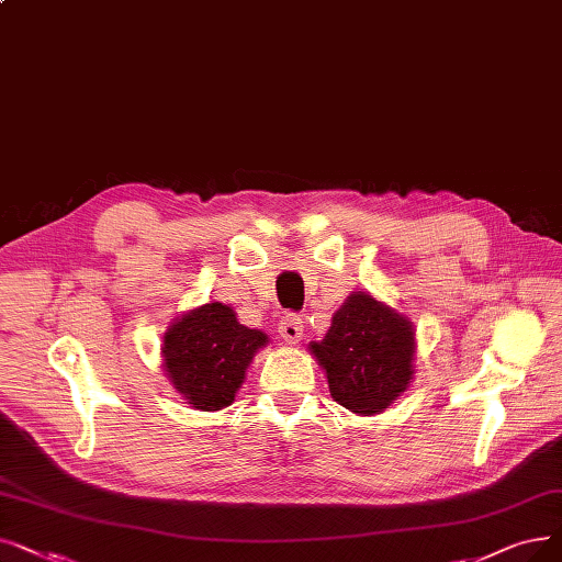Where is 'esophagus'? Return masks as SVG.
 Returning <instances> with one entry per match:
<instances>
[{"label":"esophagus","mask_w":562,"mask_h":562,"mask_svg":"<svg viewBox=\"0 0 562 562\" xmlns=\"http://www.w3.org/2000/svg\"><path fill=\"white\" fill-rule=\"evenodd\" d=\"M278 333L286 345H296V341L303 337V322L296 314H284L282 322L278 324Z\"/></svg>","instance_id":"34e87169"}]
</instances>
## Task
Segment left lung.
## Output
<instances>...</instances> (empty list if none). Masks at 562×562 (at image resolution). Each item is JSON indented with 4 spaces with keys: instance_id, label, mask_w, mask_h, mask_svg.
<instances>
[{
    "instance_id": "8db88e82",
    "label": "left lung",
    "mask_w": 562,
    "mask_h": 562,
    "mask_svg": "<svg viewBox=\"0 0 562 562\" xmlns=\"http://www.w3.org/2000/svg\"><path fill=\"white\" fill-rule=\"evenodd\" d=\"M310 353L326 370L337 404L374 416L393 404L413 379L416 330L404 314L364 291H353L335 314L322 341Z\"/></svg>"
}]
</instances>
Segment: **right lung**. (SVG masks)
<instances>
[{"instance_id": "right-lung-1", "label": "right lung", "mask_w": 562, "mask_h": 562, "mask_svg": "<svg viewBox=\"0 0 562 562\" xmlns=\"http://www.w3.org/2000/svg\"><path fill=\"white\" fill-rule=\"evenodd\" d=\"M266 341V333L238 324L232 307L206 303L167 328L162 368L192 408L221 411L234 402L248 364Z\"/></svg>"}]
</instances>
